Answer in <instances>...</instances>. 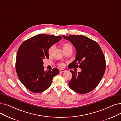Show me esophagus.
I'll list each match as a JSON object with an SVG mask.
<instances>
[{
	"label": "esophagus",
	"mask_w": 121,
	"mask_h": 121,
	"mask_svg": "<svg viewBox=\"0 0 121 121\" xmlns=\"http://www.w3.org/2000/svg\"><path fill=\"white\" fill-rule=\"evenodd\" d=\"M59 71H60V73H63L65 72V70L64 69H60Z\"/></svg>",
	"instance_id": "34e87169"
}]
</instances>
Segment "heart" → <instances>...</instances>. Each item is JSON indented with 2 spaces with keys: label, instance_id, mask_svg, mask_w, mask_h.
Instances as JSON below:
<instances>
[{
  "label": "heart",
  "instance_id": "obj_1",
  "mask_svg": "<svg viewBox=\"0 0 121 121\" xmlns=\"http://www.w3.org/2000/svg\"><path fill=\"white\" fill-rule=\"evenodd\" d=\"M55 47V46L54 45V44H52V45L48 49V53L49 55H52V54ZM63 49H64L65 52L69 49H73L72 46L70 44H69L68 43H64V44H63ZM59 65L61 67H63L64 65V64L63 63H60L59 64Z\"/></svg>",
  "mask_w": 121,
  "mask_h": 121
}]
</instances>
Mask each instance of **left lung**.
<instances>
[{
  "mask_svg": "<svg viewBox=\"0 0 121 121\" xmlns=\"http://www.w3.org/2000/svg\"><path fill=\"white\" fill-rule=\"evenodd\" d=\"M62 36L71 42L77 51L75 60L68 67L81 69L78 73L70 71L73 77L69 87L80 94L91 92L98 85L105 73V59L102 50L96 42L86 36Z\"/></svg>",
  "mask_w": 121,
  "mask_h": 121,
  "instance_id": "8db88e82",
  "label": "left lung"
}]
</instances>
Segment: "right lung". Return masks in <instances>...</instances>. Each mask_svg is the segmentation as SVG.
Listing matches in <instances>:
<instances>
[{
    "label": "right lung",
    "mask_w": 121,
    "mask_h": 121,
    "mask_svg": "<svg viewBox=\"0 0 121 121\" xmlns=\"http://www.w3.org/2000/svg\"><path fill=\"white\" fill-rule=\"evenodd\" d=\"M62 37L41 34L24 41L19 48L16 69L19 79L30 91L39 93L51 85L52 79L59 73L58 69L44 71L43 60L49 58V48Z\"/></svg>",
    "instance_id": "add662e5"
}]
</instances>
